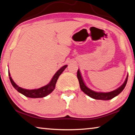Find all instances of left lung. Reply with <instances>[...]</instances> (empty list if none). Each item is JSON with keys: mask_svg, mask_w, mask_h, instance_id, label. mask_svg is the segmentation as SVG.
I'll list each match as a JSON object with an SVG mask.
<instances>
[{"mask_svg": "<svg viewBox=\"0 0 135 135\" xmlns=\"http://www.w3.org/2000/svg\"><path fill=\"white\" fill-rule=\"evenodd\" d=\"M77 76H78V79L79 82V84H80V87L81 90H82L83 93L86 94L89 97L94 98L96 100H110L112 98H114L118 95L119 94H120L126 85V83L127 82V79H128V76L126 79L125 82L121 86L118 88L115 89V90L109 92V93H97V92H95L93 90H91L89 88H88L86 85H85L84 82H83L82 76H81L79 70H78V73H77Z\"/></svg>", "mask_w": 135, "mask_h": 135, "instance_id": "8db88e82", "label": "left lung"}]
</instances>
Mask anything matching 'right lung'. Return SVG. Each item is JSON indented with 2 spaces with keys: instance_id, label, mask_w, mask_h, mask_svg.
<instances>
[{
  "instance_id": "1",
  "label": "right lung",
  "mask_w": 135,
  "mask_h": 135,
  "mask_svg": "<svg viewBox=\"0 0 135 135\" xmlns=\"http://www.w3.org/2000/svg\"><path fill=\"white\" fill-rule=\"evenodd\" d=\"M67 65H64L62 67L60 68L58 71L55 73V75L53 76L52 79L51 80V81L49 84L46 85V86L40 88L36 89H31V90L23 89L22 88L18 86V85H17L16 83H15L13 81V80L12 79L9 71H8V74H9L11 83L12 86H13L14 88L16 89L18 92H19V93H20L21 94H22L23 95H24L25 96H26V97H27L42 98V97H46V96L49 95V94H50L53 90H54L57 79L59 78V76L61 75L62 73L64 71V70L67 68Z\"/></svg>"
}]
</instances>
